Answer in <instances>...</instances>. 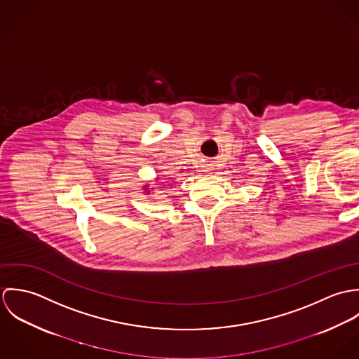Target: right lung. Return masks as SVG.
<instances>
[{
	"mask_svg": "<svg viewBox=\"0 0 359 359\" xmlns=\"http://www.w3.org/2000/svg\"><path fill=\"white\" fill-rule=\"evenodd\" d=\"M154 181L157 182V181H158V178H156ZM152 189H154V188H149V184H145V185L142 187V191H144V194H145V195H149V194L152 192Z\"/></svg>",
	"mask_w": 359,
	"mask_h": 359,
	"instance_id": "right-lung-1",
	"label": "right lung"
}]
</instances>
